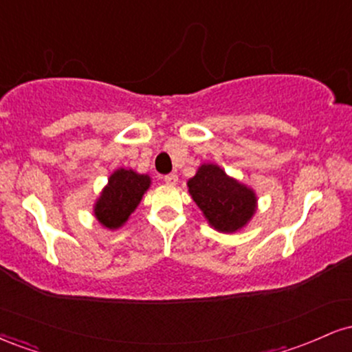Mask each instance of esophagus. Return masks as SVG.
<instances>
[{
    "label": "esophagus",
    "mask_w": 352,
    "mask_h": 352,
    "mask_svg": "<svg viewBox=\"0 0 352 352\" xmlns=\"http://www.w3.org/2000/svg\"><path fill=\"white\" fill-rule=\"evenodd\" d=\"M177 182H179V177L175 175V173H170V175H165L164 177V184L165 185H177Z\"/></svg>",
    "instance_id": "obj_1"
}]
</instances>
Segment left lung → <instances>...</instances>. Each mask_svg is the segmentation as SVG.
I'll return each instance as SVG.
<instances>
[{"mask_svg":"<svg viewBox=\"0 0 352 352\" xmlns=\"http://www.w3.org/2000/svg\"><path fill=\"white\" fill-rule=\"evenodd\" d=\"M187 187L208 223L218 232H238L256 212L253 190L228 177L215 164L200 165Z\"/></svg>","mask_w":352,"mask_h":352,"instance_id":"obj_1","label":"left lung"}]
</instances>
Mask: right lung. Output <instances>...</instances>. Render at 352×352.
<instances>
[{
  "mask_svg": "<svg viewBox=\"0 0 352 352\" xmlns=\"http://www.w3.org/2000/svg\"><path fill=\"white\" fill-rule=\"evenodd\" d=\"M148 187V175L137 173L132 168H117L109 177L107 185L94 205V215L99 223L109 230L122 227L140 204Z\"/></svg>",
  "mask_w": 352,
  "mask_h": 352,
  "instance_id": "right-lung-1",
  "label": "right lung"
}]
</instances>
